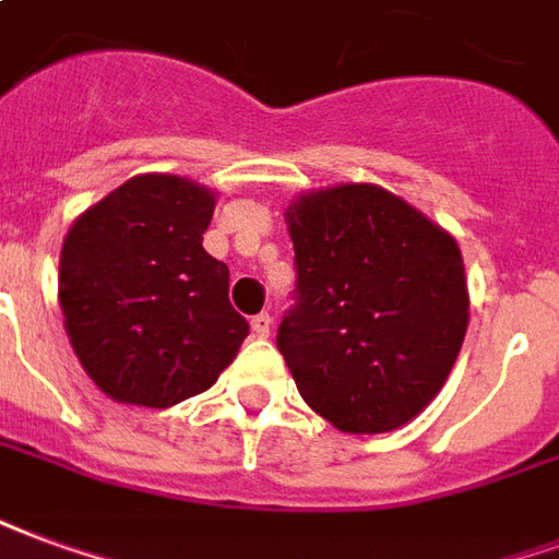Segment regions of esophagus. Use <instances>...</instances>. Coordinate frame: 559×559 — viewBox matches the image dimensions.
Here are the masks:
<instances>
[{
  "label": "esophagus",
  "instance_id": "obj_1",
  "mask_svg": "<svg viewBox=\"0 0 559 559\" xmlns=\"http://www.w3.org/2000/svg\"><path fill=\"white\" fill-rule=\"evenodd\" d=\"M251 332L258 334V337H269V332H272V317L269 313H258L251 320Z\"/></svg>",
  "mask_w": 559,
  "mask_h": 559
}]
</instances>
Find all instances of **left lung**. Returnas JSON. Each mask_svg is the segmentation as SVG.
Wrapping results in <instances>:
<instances>
[{"mask_svg":"<svg viewBox=\"0 0 559 559\" xmlns=\"http://www.w3.org/2000/svg\"><path fill=\"white\" fill-rule=\"evenodd\" d=\"M296 290L278 349L305 403L341 432H391L432 403L468 329L456 239L373 183L287 206Z\"/></svg>","mask_w":559,"mask_h":559,"instance_id":"1","label":"left lung"}]
</instances>
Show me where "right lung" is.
I'll return each mask as SVG.
<instances>
[{
  "mask_svg": "<svg viewBox=\"0 0 559 559\" xmlns=\"http://www.w3.org/2000/svg\"><path fill=\"white\" fill-rule=\"evenodd\" d=\"M216 195L175 175H139L64 237L59 305L70 346L103 394L168 408L201 394L248 337L230 272L204 251Z\"/></svg>",
  "mask_w": 559,
  "mask_h": 559,
  "instance_id": "1",
  "label": "right lung"
}]
</instances>
